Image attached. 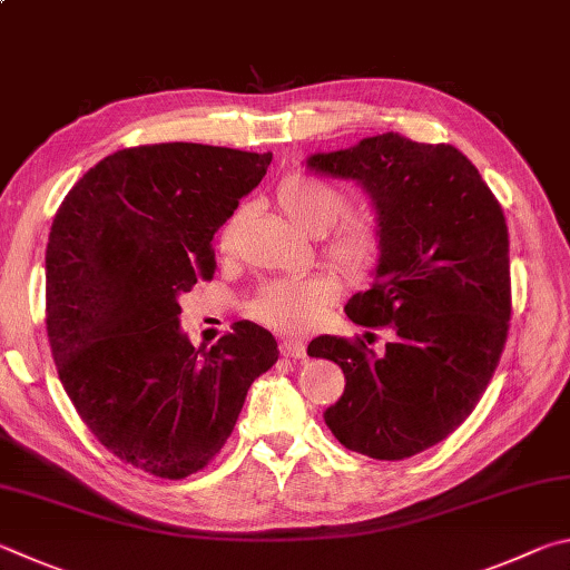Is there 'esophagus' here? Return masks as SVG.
Segmentation results:
<instances>
[{
	"label": "esophagus",
	"instance_id": "obj_1",
	"mask_svg": "<svg viewBox=\"0 0 570 570\" xmlns=\"http://www.w3.org/2000/svg\"><path fill=\"white\" fill-rule=\"evenodd\" d=\"M279 353L293 357V361H301V357H305V345L301 341H283L279 343Z\"/></svg>",
	"mask_w": 570,
	"mask_h": 570
}]
</instances>
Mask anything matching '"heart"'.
Wrapping results in <instances>:
<instances>
[{
    "mask_svg": "<svg viewBox=\"0 0 570 570\" xmlns=\"http://www.w3.org/2000/svg\"><path fill=\"white\" fill-rule=\"evenodd\" d=\"M275 203L279 213L307 235H325L351 207L343 189L305 173H291L279 179ZM243 217L245 209H237L219 227L217 249L223 255L235 253ZM323 255L347 277H371L385 255L383 225L373 215H347L327 235ZM341 293L343 283L333 273L277 279L253 297V303L247 305V315L277 333H307L341 301Z\"/></svg>",
    "mask_w": 570,
    "mask_h": 570,
    "instance_id": "1",
    "label": "heart"
}]
</instances>
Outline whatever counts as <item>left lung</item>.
Instances as JSON below:
<instances>
[{"label": "left lung", "mask_w": 570, "mask_h": 570, "mask_svg": "<svg viewBox=\"0 0 570 570\" xmlns=\"http://www.w3.org/2000/svg\"><path fill=\"white\" fill-rule=\"evenodd\" d=\"M307 165L355 179L373 197L385 255L371 291L353 295L345 313L355 325L393 331L381 353L361 337L323 335L307 345V355L345 373L325 423L347 451L403 461L473 413L501 361L511 327L503 207L453 145L385 132Z\"/></svg>", "instance_id": "1"}]
</instances>
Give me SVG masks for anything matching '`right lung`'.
I'll return each mask as SVG.
<instances>
[{
    "instance_id": "obj_1",
    "label": "right lung",
    "mask_w": 570,
    "mask_h": 570,
    "mask_svg": "<svg viewBox=\"0 0 570 570\" xmlns=\"http://www.w3.org/2000/svg\"><path fill=\"white\" fill-rule=\"evenodd\" d=\"M273 155L163 142L77 179L47 243V337L75 411L125 465L179 481L233 435L275 337L235 323L209 351L179 333V295L213 279V237Z\"/></svg>"
}]
</instances>
